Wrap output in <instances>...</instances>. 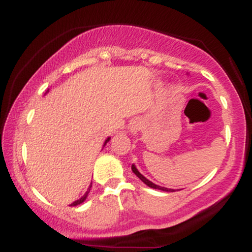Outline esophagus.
Here are the masks:
<instances>
[{"label": "esophagus", "mask_w": 252, "mask_h": 252, "mask_svg": "<svg viewBox=\"0 0 252 252\" xmlns=\"http://www.w3.org/2000/svg\"><path fill=\"white\" fill-rule=\"evenodd\" d=\"M141 129H142V124H141L140 121H132V122L130 123V132H131L132 135H137Z\"/></svg>", "instance_id": "34e87169"}]
</instances>
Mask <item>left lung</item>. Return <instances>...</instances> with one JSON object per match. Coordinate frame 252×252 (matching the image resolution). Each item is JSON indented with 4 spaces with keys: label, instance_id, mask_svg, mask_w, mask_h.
Wrapping results in <instances>:
<instances>
[{
    "label": "left lung",
    "instance_id": "obj_1",
    "mask_svg": "<svg viewBox=\"0 0 252 252\" xmlns=\"http://www.w3.org/2000/svg\"><path fill=\"white\" fill-rule=\"evenodd\" d=\"M131 170H132V173H134V174H135L136 176H137V178L140 179L141 181L143 182V184H146L147 186L150 187V189H160V190H163V192H175V190H176V189H167V187L158 186V185H156V184H154V182H152V181H150V180H148V179H147L146 176L142 175V174H141L140 172H138V169L136 168L135 163H132V164H131Z\"/></svg>",
    "mask_w": 252,
    "mask_h": 252
}]
</instances>
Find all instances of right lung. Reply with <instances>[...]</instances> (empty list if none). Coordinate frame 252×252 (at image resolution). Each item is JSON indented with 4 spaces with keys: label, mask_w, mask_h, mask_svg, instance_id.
I'll use <instances>...</instances> for the list:
<instances>
[{
    "label": "right lung",
    "mask_w": 252,
    "mask_h": 252,
    "mask_svg": "<svg viewBox=\"0 0 252 252\" xmlns=\"http://www.w3.org/2000/svg\"><path fill=\"white\" fill-rule=\"evenodd\" d=\"M47 92H50V89H48L47 91H46V94H47ZM110 138H111V137H108V138H106L105 141H104V144H103V147H105V144L109 142V141H110ZM91 187H92V182H91V184H90V186L88 187V190H86V192L84 193V195H83V196H80L79 199H77L76 201H73V202H72V204L70 205V206H77V205H80V204H82V202L85 201V200H86V198H88V195H89V193H90V189H91Z\"/></svg>",
    "instance_id": "obj_1"
}]
</instances>
